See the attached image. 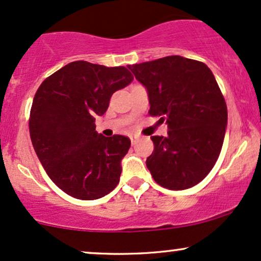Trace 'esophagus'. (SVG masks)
Segmentation results:
<instances>
[{
  "mask_svg": "<svg viewBox=\"0 0 261 261\" xmlns=\"http://www.w3.org/2000/svg\"><path fill=\"white\" fill-rule=\"evenodd\" d=\"M138 140H139V138H138L137 136H130V143L133 144V145H136V144L138 143Z\"/></svg>",
  "mask_w": 261,
  "mask_h": 261,
  "instance_id": "esophagus-1",
  "label": "esophagus"
}]
</instances>
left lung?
<instances>
[{
  "label": "left lung",
  "mask_w": 261,
  "mask_h": 261,
  "mask_svg": "<svg viewBox=\"0 0 261 261\" xmlns=\"http://www.w3.org/2000/svg\"><path fill=\"white\" fill-rule=\"evenodd\" d=\"M148 91L151 116L166 121L167 137L154 136L146 159L156 183L183 191L201 182L216 164L227 127V106L209 67L182 56L128 66Z\"/></svg>",
  "instance_id": "1"
}]
</instances>
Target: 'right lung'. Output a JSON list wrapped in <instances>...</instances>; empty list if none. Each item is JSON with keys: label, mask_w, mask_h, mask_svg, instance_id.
Wrapping results in <instances>:
<instances>
[{"label": "right lung", "mask_w": 261, "mask_h": 261, "mask_svg": "<svg viewBox=\"0 0 261 261\" xmlns=\"http://www.w3.org/2000/svg\"><path fill=\"white\" fill-rule=\"evenodd\" d=\"M132 81L125 67L75 61L46 78L36 91L29 119L34 150L48 177L70 197L94 200L117 187L130 140L99 134L95 117Z\"/></svg>", "instance_id": "obj_1"}]
</instances>
